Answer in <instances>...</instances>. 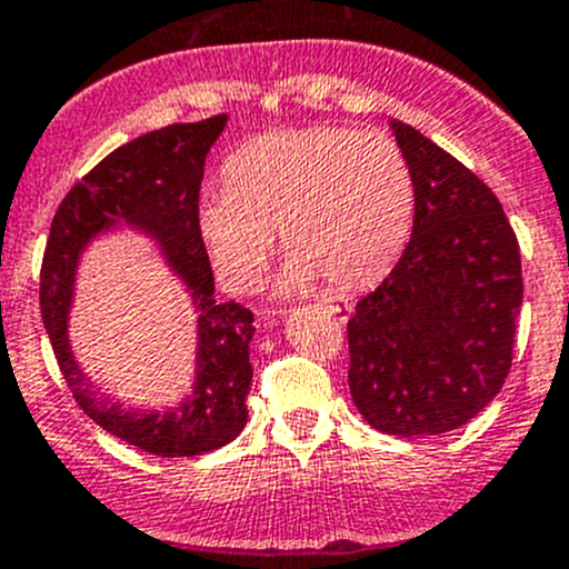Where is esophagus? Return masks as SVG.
Listing matches in <instances>:
<instances>
[{
    "label": "esophagus",
    "mask_w": 569,
    "mask_h": 569,
    "mask_svg": "<svg viewBox=\"0 0 569 569\" xmlns=\"http://www.w3.org/2000/svg\"><path fill=\"white\" fill-rule=\"evenodd\" d=\"M321 308H325L327 313H332V317H347L349 311H352V308L347 306V302H321Z\"/></svg>",
    "instance_id": "esophagus-1"
}]
</instances>
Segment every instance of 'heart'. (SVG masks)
I'll return each instance as SVG.
<instances>
[{
    "label": "heart",
    "instance_id": "heart-1",
    "mask_svg": "<svg viewBox=\"0 0 569 569\" xmlns=\"http://www.w3.org/2000/svg\"><path fill=\"white\" fill-rule=\"evenodd\" d=\"M416 183L382 131L341 126L269 131L226 164V187L203 192L198 228L226 286L248 291L274 231L289 252V289L325 278L358 289L393 267L412 231Z\"/></svg>",
    "mask_w": 569,
    "mask_h": 569
}]
</instances>
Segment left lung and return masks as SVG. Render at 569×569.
Segmentation results:
<instances>
[{"label": "left lung", "mask_w": 569, "mask_h": 569, "mask_svg": "<svg viewBox=\"0 0 569 569\" xmlns=\"http://www.w3.org/2000/svg\"><path fill=\"white\" fill-rule=\"evenodd\" d=\"M393 134L416 214L399 263L347 321L349 391L375 429L423 438L462 427L501 391L523 274L492 189L412 126Z\"/></svg>", "instance_id": "left-lung-1"}]
</instances>
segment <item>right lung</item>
Masks as SVG:
<instances>
[{
	"instance_id": "obj_1",
	"label": "right lung",
	"mask_w": 569,
	"mask_h": 569,
	"mask_svg": "<svg viewBox=\"0 0 569 569\" xmlns=\"http://www.w3.org/2000/svg\"><path fill=\"white\" fill-rule=\"evenodd\" d=\"M226 120L222 112L198 123H173L114 148L57 206L40 263V317L77 405L109 435L157 457L214 451L231 443L248 421L252 311L233 300H214V272L198 228L206 153L222 134ZM118 219L151 232L163 244L201 311L196 396L164 417L120 413L96 402L64 338L78 252Z\"/></svg>"
}]
</instances>
